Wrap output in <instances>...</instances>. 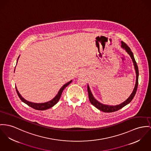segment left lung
Instances as JSON below:
<instances>
[{
    "mask_svg": "<svg viewBox=\"0 0 151 151\" xmlns=\"http://www.w3.org/2000/svg\"><path fill=\"white\" fill-rule=\"evenodd\" d=\"M121 47L124 49H125V50L128 52V54L130 55V58L132 59L134 66V69L136 70V84H135V86L134 88L133 89V91L132 93H131V95L129 96V97L128 99L124 102L123 103H122L121 104L116 105V106H109V105H106V104H102L101 103H100L99 102H98L97 100H96L93 96V93H91L90 87L88 86V85L87 86V91H88V97H89V100L90 102H91V104H93V106H94L95 107H96L98 109L100 110L101 111H102L105 113H111V112H114L116 111L117 110L122 109V107H124V106H125L127 104H129L132 100L133 99L136 91H137V87H138V83H139V68H138V66L137 65L136 61L134 59L133 54L132 53V52L131 51L130 47H128V45L124 42L123 41H121Z\"/></svg>",
    "mask_w": 151,
    "mask_h": 151,
    "instance_id": "obj_1",
    "label": "left lung"
}]
</instances>
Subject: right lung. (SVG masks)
Masks as SVG:
<instances>
[{
	"mask_svg": "<svg viewBox=\"0 0 151 151\" xmlns=\"http://www.w3.org/2000/svg\"><path fill=\"white\" fill-rule=\"evenodd\" d=\"M19 57H18V58L17 59V60H18ZM72 81H69V82L67 83L66 84H65L60 89V90H59V91H58V94L56 95V96H55L53 99H52L51 101H49V102H45V103H43V104H35V103H32V102H29V101L25 100L23 98H22V96L20 95V93L18 92V90H17L16 86H15V88H16V91H17V94H18L19 98L21 99V100L23 102H24V104H27L28 106H29L30 107H31L35 109V110H47V109H49V108L53 107L54 105H55V104H56L58 102V101H59V99H60V97H61V94H62V93H63V90L65 89V88H66L67 86H68L70 84V83L72 82Z\"/></svg>",
	"mask_w": 151,
	"mask_h": 151,
	"instance_id": "obj_1",
	"label": "right lung"
}]
</instances>
